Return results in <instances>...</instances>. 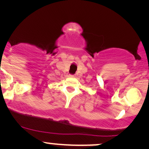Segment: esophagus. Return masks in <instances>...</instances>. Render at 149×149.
<instances>
[{"label": "esophagus", "instance_id": "esophagus-1", "mask_svg": "<svg viewBox=\"0 0 149 149\" xmlns=\"http://www.w3.org/2000/svg\"><path fill=\"white\" fill-rule=\"evenodd\" d=\"M69 76H70V77H72V78H73V77H75L74 75H69Z\"/></svg>", "mask_w": 149, "mask_h": 149}]
</instances>
